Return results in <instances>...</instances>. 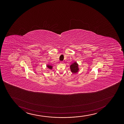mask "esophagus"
Wrapping results in <instances>:
<instances>
[{"mask_svg": "<svg viewBox=\"0 0 124 124\" xmlns=\"http://www.w3.org/2000/svg\"><path fill=\"white\" fill-rule=\"evenodd\" d=\"M63 63H64V62H63V61H61V62H60V63H61V64H63Z\"/></svg>", "mask_w": 124, "mask_h": 124, "instance_id": "esophagus-1", "label": "esophagus"}]
</instances>
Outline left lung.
<instances>
[{"label":"left lung","mask_w":124,"mask_h":124,"mask_svg":"<svg viewBox=\"0 0 124 124\" xmlns=\"http://www.w3.org/2000/svg\"><path fill=\"white\" fill-rule=\"evenodd\" d=\"M70 69H71L72 72L75 73L78 72V64L77 62H75L71 65Z\"/></svg>","instance_id":"obj_1"}]
</instances>
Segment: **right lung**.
I'll list each match as a JSON object with an SVG mask.
<instances>
[{"instance_id":"obj_1","label":"right lung","mask_w":124,"mask_h":124,"mask_svg":"<svg viewBox=\"0 0 124 124\" xmlns=\"http://www.w3.org/2000/svg\"><path fill=\"white\" fill-rule=\"evenodd\" d=\"M47 68H48L49 69H52V68H53V67L52 66L50 65H47Z\"/></svg>"}]
</instances>
